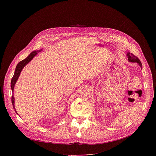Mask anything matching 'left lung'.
I'll use <instances>...</instances> for the list:
<instances>
[{
	"label": "left lung",
	"mask_w": 156,
	"mask_h": 156,
	"mask_svg": "<svg viewBox=\"0 0 156 156\" xmlns=\"http://www.w3.org/2000/svg\"><path fill=\"white\" fill-rule=\"evenodd\" d=\"M126 56L128 57V61H129V62L137 63L139 65V66L141 67V70H142V68H143V67H142V64H141L140 60H139V58H138L137 57H136L135 55H133V54H131V53H129V52H127Z\"/></svg>",
	"instance_id": "left-lung-1"
}]
</instances>
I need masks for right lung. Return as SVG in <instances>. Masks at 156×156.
Segmentation results:
<instances>
[{"instance_id":"right-lung-1","label":"right lung","mask_w":156,"mask_h":156,"mask_svg":"<svg viewBox=\"0 0 156 156\" xmlns=\"http://www.w3.org/2000/svg\"><path fill=\"white\" fill-rule=\"evenodd\" d=\"M42 49H41V50H39V51H33L31 53H30V54L24 60H23L22 61L20 62L16 66V69H15V73H14V75L13 76V78L12 79V81H11V89H12V93H13V90H14V87H15V85L20 76V75L21 73V72L22 71V70H23V69L25 67V66L38 54V52L42 51ZM12 105H13V107L15 111V112L18 114L16 110L15 109V98L13 96V93L12 96Z\"/></svg>"}]
</instances>
